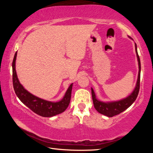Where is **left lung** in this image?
Masks as SVG:
<instances>
[{"instance_id": "obj_1", "label": "left lung", "mask_w": 153, "mask_h": 153, "mask_svg": "<svg viewBox=\"0 0 153 153\" xmlns=\"http://www.w3.org/2000/svg\"><path fill=\"white\" fill-rule=\"evenodd\" d=\"M135 47H136V55H137V58H138V65H139L138 77V80H137L135 89H134L133 92L131 93L129 97L124 98V99L119 100V101H115V102H103L97 99L94 90H93L92 88H91L93 103H94V108L98 113H101L102 115H105L109 117H113V116L117 115L118 114L122 113L123 111L127 109L129 107H130V106L132 105V103L136 100L137 97H138L139 90H140L141 65H140V57L138 54V51H137L136 44H135Z\"/></svg>"}]
</instances>
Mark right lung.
Here are the masks:
<instances>
[{"mask_svg":"<svg viewBox=\"0 0 153 153\" xmlns=\"http://www.w3.org/2000/svg\"><path fill=\"white\" fill-rule=\"evenodd\" d=\"M17 57V52L15 54L13 60V84L15 92L19 100L27 107L30 108L33 112L42 117H50L65 111L70 103L71 90L73 84H71L67 89L63 99L59 102H53L41 99L30 94L25 90L19 82L15 71V60Z\"/></svg>","mask_w":153,"mask_h":153,"instance_id":"right-lung-1","label":"right lung"}]
</instances>
